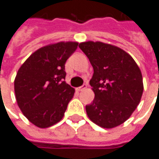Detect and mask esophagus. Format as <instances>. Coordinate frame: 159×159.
<instances>
[{
	"label": "esophagus",
	"instance_id": "obj_1",
	"mask_svg": "<svg viewBox=\"0 0 159 159\" xmlns=\"http://www.w3.org/2000/svg\"><path fill=\"white\" fill-rule=\"evenodd\" d=\"M87 88V84H83L82 87H79V88H77V91H82V90H83L84 89H86Z\"/></svg>",
	"mask_w": 159,
	"mask_h": 159
}]
</instances>
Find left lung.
<instances>
[{
    "mask_svg": "<svg viewBox=\"0 0 159 159\" xmlns=\"http://www.w3.org/2000/svg\"><path fill=\"white\" fill-rule=\"evenodd\" d=\"M93 75L90 85L94 99L86 105L92 121L103 128L118 126L130 118L142 98V72L133 58L120 48L102 42H83Z\"/></svg>",
    "mask_w": 159,
    "mask_h": 159,
    "instance_id": "1",
    "label": "left lung"
}]
</instances>
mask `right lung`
I'll return each instance as SVG.
<instances>
[{
    "mask_svg": "<svg viewBox=\"0 0 159 159\" xmlns=\"http://www.w3.org/2000/svg\"><path fill=\"white\" fill-rule=\"evenodd\" d=\"M77 45V42H59L42 47L17 71L14 81L17 103L38 127L52 126L64 116L75 93L65 82V64Z\"/></svg>",
    "mask_w": 159,
    "mask_h": 159,
    "instance_id": "1",
    "label": "right lung"
}]
</instances>
